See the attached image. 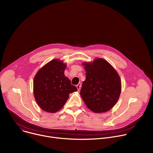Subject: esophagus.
I'll use <instances>...</instances> for the list:
<instances>
[{
    "instance_id": "esophagus-1",
    "label": "esophagus",
    "mask_w": 153,
    "mask_h": 153,
    "mask_svg": "<svg viewBox=\"0 0 153 153\" xmlns=\"http://www.w3.org/2000/svg\"><path fill=\"white\" fill-rule=\"evenodd\" d=\"M81 86H82V84L80 83H79L77 86H76V87H77V90H78V91H80V88H81Z\"/></svg>"
}]
</instances>
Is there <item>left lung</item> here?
<instances>
[{
  "label": "left lung",
  "instance_id": "left-lung-1",
  "mask_svg": "<svg viewBox=\"0 0 153 153\" xmlns=\"http://www.w3.org/2000/svg\"><path fill=\"white\" fill-rule=\"evenodd\" d=\"M86 79L80 94L92 111L106 112L116 105L121 92V80L116 70L106 60L98 58L83 63Z\"/></svg>",
  "mask_w": 153,
  "mask_h": 153
}]
</instances>
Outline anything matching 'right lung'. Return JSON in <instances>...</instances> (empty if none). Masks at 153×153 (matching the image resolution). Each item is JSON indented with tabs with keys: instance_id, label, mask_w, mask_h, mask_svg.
Returning a JSON list of instances; mask_svg holds the SVG:
<instances>
[{
	"instance_id": "1",
	"label": "right lung",
	"mask_w": 153,
	"mask_h": 153,
	"mask_svg": "<svg viewBox=\"0 0 153 153\" xmlns=\"http://www.w3.org/2000/svg\"><path fill=\"white\" fill-rule=\"evenodd\" d=\"M66 67V64L56 59L36 73L33 81V93L37 103L43 111L57 112L66 103L69 94L77 91L64 74Z\"/></svg>"
}]
</instances>
